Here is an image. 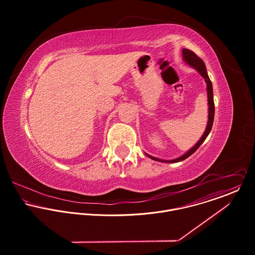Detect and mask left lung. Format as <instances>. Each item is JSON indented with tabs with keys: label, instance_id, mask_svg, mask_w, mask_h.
Segmentation results:
<instances>
[{
	"label": "left lung",
	"instance_id": "8db88e82",
	"mask_svg": "<svg viewBox=\"0 0 255 255\" xmlns=\"http://www.w3.org/2000/svg\"><path fill=\"white\" fill-rule=\"evenodd\" d=\"M182 56H183V60L191 67H193L198 73H200L205 81H206V84H207V94H208V105H209V113H208V124H207V127H206V129L202 135V137L199 139V141L193 146L189 151H187L184 155H182V157L180 158H177L175 160H170V161H163L161 159H158V158H155V157H152V156H149L147 155L149 158L155 160V161H160V162H168V163H177V162H180L182 161L184 159H186L187 157H189L191 154H193L197 149L198 147L201 145L203 143V141L206 139V137L208 136L209 132L211 131L212 129V126H213V121H214V113H215V106H214V100H213V89H212V83L210 81V78L207 74L206 72V68H205V64L204 62L192 51L188 50V49H182Z\"/></svg>",
	"mask_w": 255,
	"mask_h": 255
}]
</instances>
